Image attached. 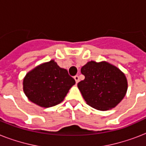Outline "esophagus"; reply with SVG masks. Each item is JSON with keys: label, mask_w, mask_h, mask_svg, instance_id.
Here are the masks:
<instances>
[{"label": "esophagus", "mask_w": 146, "mask_h": 146, "mask_svg": "<svg viewBox=\"0 0 146 146\" xmlns=\"http://www.w3.org/2000/svg\"><path fill=\"white\" fill-rule=\"evenodd\" d=\"M74 80H76V82L77 83V82L80 81V77H79V76H77V75L74 76Z\"/></svg>", "instance_id": "esophagus-1"}]
</instances>
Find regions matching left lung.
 <instances>
[{
  "label": "left lung",
  "instance_id": "1",
  "mask_svg": "<svg viewBox=\"0 0 146 146\" xmlns=\"http://www.w3.org/2000/svg\"><path fill=\"white\" fill-rule=\"evenodd\" d=\"M85 79L77 86L89 106L99 111L113 108L126 95V76L116 66L107 63L90 61L81 68Z\"/></svg>",
  "mask_w": 146,
  "mask_h": 146
}]
</instances>
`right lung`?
I'll list each match as a JSON object with an SVG mask.
<instances>
[{
  "label": "right lung",
  "mask_w": 146,
  "mask_h": 146,
  "mask_svg": "<svg viewBox=\"0 0 146 146\" xmlns=\"http://www.w3.org/2000/svg\"><path fill=\"white\" fill-rule=\"evenodd\" d=\"M75 83L66 70L50 60L26 74L23 90L31 102L43 108H50L60 103Z\"/></svg>",
  "instance_id": "1"
}]
</instances>
